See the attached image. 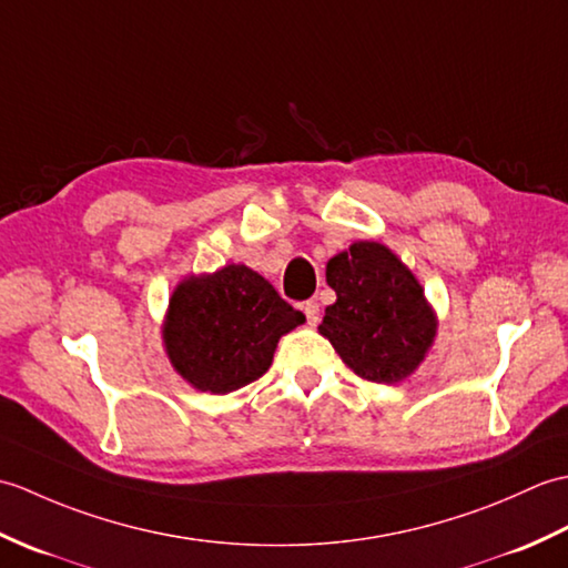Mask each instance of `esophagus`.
<instances>
[{"mask_svg":"<svg viewBox=\"0 0 568 568\" xmlns=\"http://www.w3.org/2000/svg\"><path fill=\"white\" fill-rule=\"evenodd\" d=\"M303 312L310 324H317L320 322V303L317 300H307V303L303 305Z\"/></svg>","mask_w":568,"mask_h":568,"instance_id":"obj_1","label":"esophagus"}]
</instances>
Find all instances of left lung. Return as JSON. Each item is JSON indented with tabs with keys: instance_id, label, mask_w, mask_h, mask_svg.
I'll return each mask as SVG.
<instances>
[{
	"instance_id": "obj_1",
	"label": "left lung",
	"mask_w": 568,
	"mask_h": 568,
	"mask_svg": "<svg viewBox=\"0 0 568 568\" xmlns=\"http://www.w3.org/2000/svg\"><path fill=\"white\" fill-rule=\"evenodd\" d=\"M336 303L324 310L320 334L356 376L397 383L425 361L437 317L413 271L378 244L356 241L327 263Z\"/></svg>"
}]
</instances>
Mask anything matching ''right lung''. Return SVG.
Returning <instances> with one entry per match:
<instances>
[{"label": "right lung", "mask_w": 568, "mask_h": 568, "mask_svg": "<svg viewBox=\"0 0 568 568\" xmlns=\"http://www.w3.org/2000/svg\"><path fill=\"white\" fill-rule=\"evenodd\" d=\"M305 322L275 287L241 263L180 283L163 322L173 368L197 390L226 395L258 381L277 339Z\"/></svg>", "instance_id": "add662e5"}]
</instances>
